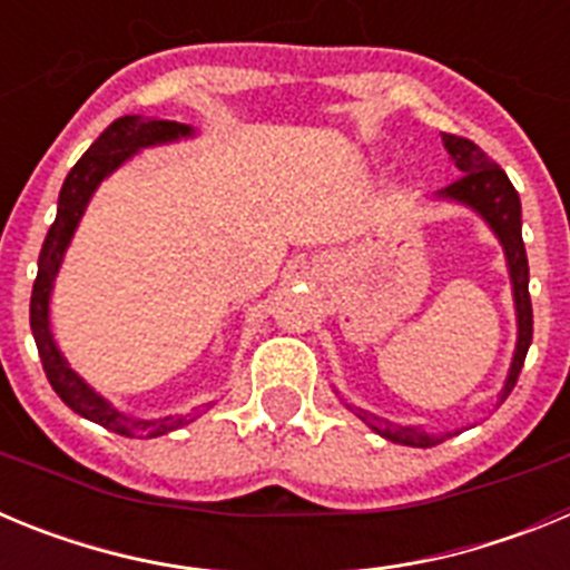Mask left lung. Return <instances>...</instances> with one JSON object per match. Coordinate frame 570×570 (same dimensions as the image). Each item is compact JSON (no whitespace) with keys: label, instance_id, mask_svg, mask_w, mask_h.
Wrapping results in <instances>:
<instances>
[{"label":"left lung","instance_id":"1","mask_svg":"<svg viewBox=\"0 0 570 570\" xmlns=\"http://www.w3.org/2000/svg\"><path fill=\"white\" fill-rule=\"evenodd\" d=\"M445 139L448 154L454 156L456 168L462 170V176L454 185H448L442 194L456 199V203L471 205L473 210H480L485 216V223L491 225L493 234L500 236L502 248L508 256V268H511V282H513V302H517V322H520V340H517V354L511 362V374H508L505 391L502 394H511L517 380H520V371L525 365V354L533 340V308H531V294H528V256H525V242H522V205L520 194L511 185L505 170L493 163L491 156L480 148L476 142L465 139V136L442 134ZM362 422L367 428H374L376 434L385 436L391 442H400V445L411 448H431L436 442H442L445 436H428L420 428L396 425V422H387L382 416L367 414V411H356ZM451 436V434H448Z\"/></svg>","mask_w":570,"mask_h":570}]
</instances>
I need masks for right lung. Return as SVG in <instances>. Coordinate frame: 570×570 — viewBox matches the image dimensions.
Segmentation results:
<instances>
[{
  "mask_svg": "<svg viewBox=\"0 0 570 570\" xmlns=\"http://www.w3.org/2000/svg\"><path fill=\"white\" fill-rule=\"evenodd\" d=\"M190 128L183 122H168V119H148V116L128 114L119 116L116 122H110L102 130L97 142L90 145L73 168H70L68 179H65L62 190H59V208L57 219L50 225L48 236H45L42 254H39V274L33 282V294H30V331L39 347V360H42L45 376H48L50 387L57 391L59 400L77 411L85 420L97 422V425L108 428L114 434L122 436H139V440H154L168 431L188 425L196 416H165V420H134V416L119 414L110 402L94 394L82 380L68 367V362L59 356L53 336L48 328V296L53 288V276H57L59 265H62V254L68 248L70 236L77 230L79 219L85 214L90 194L97 190L105 176L114 168L136 154L139 148H148L156 142H170L179 136H188Z\"/></svg>",
  "mask_w": 570,
  "mask_h": 570,
  "instance_id": "1",
  "label": "right lung"
}]
</instances>
